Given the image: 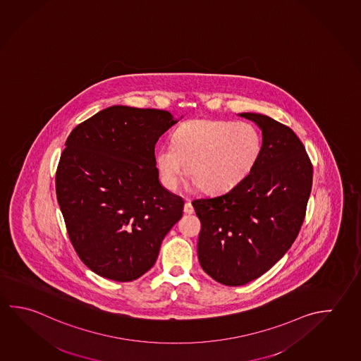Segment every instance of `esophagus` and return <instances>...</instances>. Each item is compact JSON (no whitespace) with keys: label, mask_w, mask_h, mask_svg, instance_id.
Masks as SVG:
<instances>
[{"label":"esophagus","mask_w":361,"mask_h":361,"mask_svg":"<svg viewBox=\"0 0 361 361\" xmlns=\"http://www.w3.org/2000/svg\"><path fill=\"white\" fill-rule=\"evenodd\" d=\"M183 212L186 213V214H192L194 213V208H192V205H191V202H185V205H183Z\"/></svg>","instance_id":"obj_1"}]
</instances>
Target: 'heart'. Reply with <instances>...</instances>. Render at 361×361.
Here are the masks:
<instances>
[{
  "label": "heart",
  "instance_id": "b5f03b06",
  "mask_svg": "<svg viewBox=\"0 0 361 361\" xmlns=\"http://www.w3.org/2000/svg\"><path fill=\"white\" fill-rule=\"evenodd\" d=\"M261 148V135L248 123L195 119L173 132L172 143L157 148L154 161L167 189L178 188L188 162L192 183L209 194H219L250 175Z\"/></svg>",
  "mask_w": 361,
  "mask_h": 361
}]
</instances>
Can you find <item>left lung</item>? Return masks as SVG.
<instances>
[{"label":"left lung","mask_w":361,"mask_h":361,"mask_svg":"<svg viewBox=\"0 0 361 361\" xmlns=\"http://www.w3.org/2000/svg\"><path fill=\"white\" fill-rule=\"evenodd\" d=\"M262 132L252 171L226 194L192 202L202 221V270L228 286L259 278L284 256L302 227L313 167L290 128L270 116L242 113Z\"/></svg>","instance_id":"obj_1"}]
</instances>
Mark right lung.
<instances>
[{"mask_svg": "<svg viewBox=\"0 0 361 361\" xmlns=\"http://www.w3.org/2000/svg\"><path fill=\"white\" fill-rule=\"evenodd\" d=\"M178 121L166 110L114 105L66 140L58 204L77 255L102 278H140L183 216V197L161 185L154 161L157 140Z\"/></svg>", "mask_w": 361, "mask_h": 361, "instance_id": "1", "label": "right lung"}]
</instances>
